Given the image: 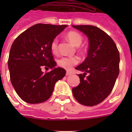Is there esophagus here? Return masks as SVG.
I'll return each mask as SVG.
<instances>
[{
  "instance_id": "esophagus-1",
  "label": "esophagus",
  "mask_w": 132,
  "mask_h": 132,
  "mask_svg": "<svg viewBox=\"0 0 132 132\" xmlns=\"http://www.w3.org/2000/svg\"><path fill=\"white\" fill-rule=\"evenodd\" d=\"M71 72L70 71H67L66 72V75H71Z\"/></svg>"
}]
</instances>
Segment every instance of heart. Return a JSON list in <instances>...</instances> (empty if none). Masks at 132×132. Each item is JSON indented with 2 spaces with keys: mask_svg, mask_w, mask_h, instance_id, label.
Masks as SVG:
<instances>
[{
  "mask_svg": "<svg viewBox=\"0 0 132 132\" xmlns=\"http://www.w3.org/2000/svg\"><path fill=\"white\" fill-rule=\"evenodd\" d=\"M66 38L70 43H71L73 45L78 47L82 43V38L81 35L77 31H69L66 35ZM57 44L58 42L57 39H54L51 44V50L54 54L57 53ZM79 59L77 57H63L58 60V65L63 68L69 69L72 66L76 65L79 63Z\"/></svg>",
  "mask_w": 132,
  "mask_h": 132,
  "instance_id": "b5f03b06",
  "label": "heart"
}]
</instances>
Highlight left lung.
I'll return each instance as SVG.
<instances>
[{"instance_id":"8db88e82","label":"left lung","mask_w":132,"mask_h":132,"mask_svg":"<svg viewBox=\"0 0 132 132\" xmlns=\"http://www.w3.org/2000/svg\"><path fill=\"white\" fill-rule=\"evenodd\" d=\"M88 37V55L77 70L80 83L72 89L75 98L88 106L97 105L110 94L119 74L120 53L106 32L90 25L73 26ZM88 74L87 76L86 75Z\"/></svg>"}]
</instances>
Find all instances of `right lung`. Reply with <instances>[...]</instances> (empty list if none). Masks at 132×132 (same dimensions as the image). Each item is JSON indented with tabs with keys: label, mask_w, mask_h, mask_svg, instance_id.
<instances>
[{
	"label": "right lung",
	"mask_w": 132,
	"mask_h": 132,
	"mask_svg": "<svg viewBox=\"0 0 132 132\" xmlns=\"http://www.w3.org/2000/svg\"><path fill=\"white\" fill-rule=\"evenodd\" d=\"M67 26L36 24L14 41L8 67L12 85L24 102L39 104L46 101L52 96L56 82L65 77L66 71L55 67L51 44ZM44 67L52 71L44 73Z\"/></svg>",
	"instance_id": "right-lung-1"
}]
</instances>
